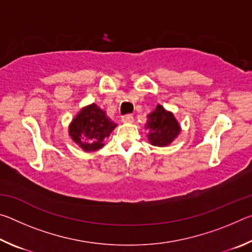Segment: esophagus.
I'll use <instances>...</instances> for the list:
<instances>
[{
  "mask_svg": "<svg viewBox=\"0 0 252 252\" xmlns=\"http://www.w3.org/2000/svg\"><path fill=\"white\" fill-rule=\"evenodd\" d=\"M122 122H125V123H132L134 121V119H133V117L131 116V114H126V116H123L122 117Z\"/></svg>",
  "mask_w": 252,
  "mask_h": 252,
  "instance_id": "obj_1",
  "label": "esophagus"
}]
</instances>
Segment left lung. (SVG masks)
<instances>
[{
	"label": "left lung",
	"instance_id": "left-lung-1",
	"mask_svg": "<svg viewBox=\"0 0 252 252\" xmlns=\"http://www.w3.org/2000/svg\"><path fill=\"white\" fill-rule=\"evenodd\" d=\"M147 119L144 127L148 130V141L151 146L167 147L180 134V123L171 111L165 110L161 104H158Z\"/></svg>",
	"mask_w": 252,
	"mask_h": 252
}]
</instances>
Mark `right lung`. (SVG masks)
<instances>
[{
    "label": "right lung",
    "instance_id": "1",
    "mask_svg": "<svg viewBox=\"0 0 252 252\" xmlns=\"http://www.w3.org/2000/svg\"><path fill=\"white\" fill-rule=\"evenodd\" d=\"M106 112L95 103L83 106L69 125V135L84 152H94L104 147V141L116 129Z\"/></svg>",
    "mask_w": 252,
    "mask_h": 252
}]
</instances>
